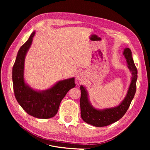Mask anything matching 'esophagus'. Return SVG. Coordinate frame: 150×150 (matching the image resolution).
<instances>
[{
    "mask_svg": "<svg viewBox=\"0 0 150 150\" xmlns=\"http://www.w3.org/2000/svg\"><path fill=\"white\" fill-rule=\"evenodd\" d=\"M83 77H84L83 74H81V73H80V74H78V79L79 80H81V79H83Z\"/></svg>",
    "mask_w": 150,
    "mask_h": 150,
    "instance_id": "obj_1",
    "label": "esophagus"
}]
</instances>
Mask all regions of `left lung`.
Returning <instances> with one entry per match:
<instances>
[{"instance_id": "left-lung-1", "label": "left lung", "mask_w": 150, "mask_h": 150, "mask_svg": "<svg viewBox=\"0 0 150 150\" xmlns=\"http://www.w3.org/2000/svg\"><path fill=\"white\" fill-rule=\"evenodd\" d=\"M123 55L126 59L128 67L132 74L131 83L126 98L119 106L115 108L98 110L91 105L88 100L87 91L83 86H81V116L84 122L96 127L106 126L118 121L128 110L137 90L138 71L134 63L131 51L129 48L125 49Z\"/></svg>"}]
</instances>
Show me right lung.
I'll return each mask as SVG.
<instances>
[{
	"label": "right lung",
	"mask_w": 150,
	"mask_h": 150,
	"mask_svg": "<svg viewBox=\"0 0 150 150\" xmlns=\"http://www.w3.org/2000/svg\"><path fill=\"white\" fill-rule=\"evenodd\" d=\"M35 33L33 32L31 34L18 51L12 68L13 88L17 102L28 114L37 118L48 119L57 114L62 99L76 84L72 78L59 81L51 88L42 92L36 91L25 84L24 59Z\"/></svg>",
	"instance_id": "obj_1"
}]
</instances>
